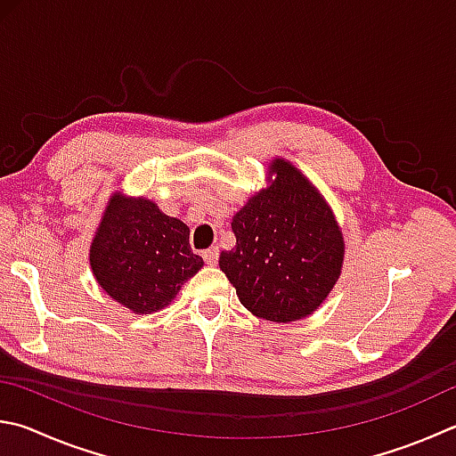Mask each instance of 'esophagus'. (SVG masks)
<instances>
[{
  "instance_id": "obj_1",
  "label": "esophagus",
  "mask_w": 456,
  "mask_h": 456,
  "mask_svg": "<svg viewBox=\"0 0 456 456\" xmlns=\"http://www.w3.org/2000/svg\"><path fill=\"white\" fill-rule=\"evenodd\" d=\"M203 259L207 265H215L219 259V247H209V249L203 251Z\"/></svg>"
}]
</instances>
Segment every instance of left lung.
I'll list each match as a JSON object with an SVG mask.
<instances>
[{
  "label": "left lung",
  "instance_id": "obj_1",
  "mask_svg": "<svg viewBox=\"0 0 456 456\" xmlns=\"http://www.w3.org/2000/svg\"><path fill=\"white\" fill-rule=\"evenodd\" d=\"M271 187L253 195L231 229L237 243L219 267L239 301L267 321L311 314L341 275L343 235L325 200L291 163L275 159Z\"/></svg>",
  "mask_w": 456,
  "mask_h": 456
}]
</instances>
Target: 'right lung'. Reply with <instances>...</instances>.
Listing matches in <instances>:
<instances>
[{"label":"right lung","mask_w":456,"mask_h":456,"mask_svg":"<svg viewBox=\"0 0 456 456\" xmlns=\"http://www.w3.org/2000/svg\"><path fill=\"white\" fill-rule=\"evenodd\" d=\"M103 291L134 313L163 309L203 267L191 251L189 227L149 200L113 197L89 251Z\"/></svg>","instance_id":"right-lung-1"}]
</instances>
